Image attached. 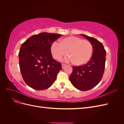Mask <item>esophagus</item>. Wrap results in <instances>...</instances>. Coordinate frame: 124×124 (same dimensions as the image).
<instances>
[{"label":"esophagus","instance_id":"esophagus-1","mask_svg":"<svg viewBox=\"0 0 124 124\" xmlns=\"http://www.w3.org/2000/svg\"><path fill=\"white\" fill-rule=\"evenodd\" d=\"M62 68H64V67L66 66V64H64V63H62Z\"/></svg>","mask_w":124,"mask_h":124}]
</instances>
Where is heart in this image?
<instances>
[{
	"mask_svg": "<svg viewBox=\"0 0 124 124\" xmlns=\"http://www.w3.org/2000/svg\"><path fill=\"white\" fill-rule=\"evenodd\" d=\"M93 50L90 41L76 36L66 37L60 40L59 43L54 42L51 47V53L55 59L61 60L68 54L70 58H67V61L73 62L74 65L78 66L85 64L89 61Z\"/></svg>",
	"mask_w": 124,
	"mask_h": 124,
	"instance_id": "obj_1",
	"label": "heart"
}]
</instances>
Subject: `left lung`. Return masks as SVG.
Instances as JSON below:
<instances>
[{
	"instance_id": "1",
	"label": "left lung",
	"mask_w": 124,
	"mask_h": 124,
	"mask_svg": "<svg viewBox=\"0 0 124 124\" xmlns=\"http://www.w3.org/2000/svg\"><path fill=\"white\" fill-rule=\"evenodd\" d=\"M81 35L92 44V57L83 66H73L69 79L74 87L80 91H86L95 87L102 79L105 69L106 51L98 40L85 35Z\"/></svg>"
}]
</instances>
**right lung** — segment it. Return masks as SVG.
<instances>
[{
  "label": "right lung",
  "instance_id": "add662e5",
  "mask_svg": "<svg viewBox=\"0 0 124 124\" xmlns=\"http://www.w3.org/2000/svg\"><path fill=\"white\" fill-rule=\"evenodd\" d=\"M61 36L41 32L29 37L22 44L18 53L20 69L29 87L36 90L46 89L56 80L62 66L52 57L51 47Z\"/></svg>",
  "mask_w": 124,
  "mask_h": 124
}]
</instances>
